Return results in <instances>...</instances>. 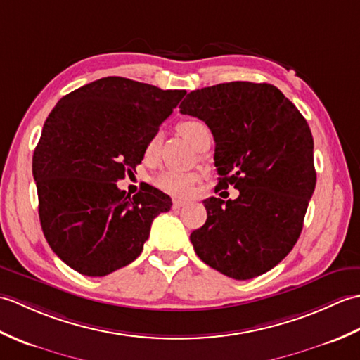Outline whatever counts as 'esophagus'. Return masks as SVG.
Returning a JSON list of instances; mask_svg holds the SVG:
<instances>
[{"label":"esophagus","mask_w":360,"mask_h":360,"mask_svg":"<svg viewBox=\"0 0 360 360\" xmlns=\"http://www.w3.org/2000/svg\"><path fill=\"white\" fill-rule=\"evenodd\" d=\"M187 204H188L187 201L178 200V198H174V200H173V209H181V207H184V205H187Z\"/></svg>","instance_id":"esophagus-1"}]
</instances>
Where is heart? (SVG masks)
<instances>
[{
    "label": "heart",
    "mask_w": 360,
    "mask_h": 360,
    "mask_svg": "<svg viewBox=\"0 0 360 360\" xmlns=\"http://www.w3.org/2000/svg\"><path fill=\"white\" fill-rule=\"evenodd\" d=\"M179 134L184 137L187 142L193 145L195 148L200 150L205 141L210 139V129L204 124V122L198 119H187L179 122L178 125ZM158 136H153L148 141L147 147H145V156L148 159L155 158L158 151ZM200 179V176L192 172H178V170H164L160 172L153 184L158 187L160 192L172 196H188L192 195L193 187Z\"/></svg>",
    "instance_id": "obj_1"
}]
</instances>
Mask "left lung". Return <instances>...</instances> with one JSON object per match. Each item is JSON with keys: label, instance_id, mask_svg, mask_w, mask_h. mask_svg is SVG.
Listing matches in <instances>:
<instances>
[{"label": "left lung", "instance_id": "obj_1", "mask_svg": "<svg viewBox=\"0 0 360 360\" xmlns=\"http://www.w3.org/2000/svg\"><path fill=\"white\" fill-rule=\"evenodd\" d=\"M179 108L210 128L218 187L240 190L236 200L204 201L207 221L190 235L196 255L235 280L271 271L300 236L316 188L308 122L269 83L196 89Z\"/></svg>", "mask_w": 360, "mask_h": 360}]
</instances>
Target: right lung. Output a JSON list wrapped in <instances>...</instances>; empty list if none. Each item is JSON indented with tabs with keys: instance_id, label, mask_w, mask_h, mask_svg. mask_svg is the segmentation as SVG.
Listing matches in <instances>:
<instances>
[{
	"instance_id": "1",
	"label": "right lung",
	"mask_w": 360,
	"mask_h": 360,
	"mask_svg": "<svg viewBox=\"0 0 360 360\" xmlns=\"http://www.w3.org/2000/svg\"><path fill=\"white\" fill-rule=\"evenodd\" d=\"M186 96L124 77L66 94L46 119L32 158L38 215L51 249L74 271L105 277L141 255L170 196L147 186L133 198L116 182Z\"/></svg>"
}]
</instances>
